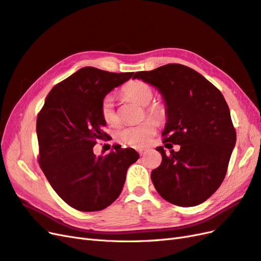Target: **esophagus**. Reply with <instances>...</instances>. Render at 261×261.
Returning a JSON list of instances; mask_svg holds the SVG:
<instances>
[{
	"label": "esophagus",
	"mask_w": 261,
	"mask_h": 261,
	"mask_svg": "<svg viewBox=\"0 0 261 261\" xmlns=\"http://www.w3.org/2000/svg\"><path fill=\"white\" fill-rule=\"evenodd\" d=\"M138 152L140 153L141 156H143V155H145V154L147 153V150H146V148H140V150H139Z\"/></svg>",
	"instance_id": "34e87169"
}]
</instances>
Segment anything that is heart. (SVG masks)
I'll return each mask as SVG.
<instances>
[{
  "instance_id": "1",
  "label": "heart",
  "mask_w": 261,
  "mask_h": 261,
  "mask_svg": "<svg viewBox=\"0 0 261 261\" xmlns=\"http://www.w3.org/2000/svg\"><path fill=\"white\" fill-rule=\"evenodd\" d=\"M122 92L126 98L144 106V111L148 117L155 118L159 122L165 121L167 117L166 106L162 101L153 100L154 89L146 82L141 80L130 81L123 87ZM100 114L103 120L109 125H116L118 123L119 117L111 96H106L101 100ZM152 119L147 118L138 124L125 126L117 133L118 140L122 144L131 147L140 148L146 146L152 141V138L156 133V128H158V124L154 121L155 120L153 121Z\"/></svg>"
}]
</instances>
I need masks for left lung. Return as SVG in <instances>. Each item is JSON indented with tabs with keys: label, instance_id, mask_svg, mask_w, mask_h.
Here are the masks:
<instances>
[{
	"label": "left lung",
	"instance_id": "8db88e82",
	"mask_svg": "<svg viewBox=\"0 0 261 261\" xmlns=\"http://www.w3.org/2000/svg\"><path fill=\"white\" fill-rule=\"evenodd\" d=\"M159 88L166 103L167 122L161 165L151 179L162 198L179 206H195L209 199L223 182L236 143V131L224 96L204 76L188 66L169 63L152 71L137 72ZM172 144L170 145V143Z\"/></svg>",
	"mask_w": 261,
	"mask_h": 261
}]
</instances>
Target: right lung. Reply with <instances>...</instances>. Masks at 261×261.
Segmentation results:
<instances>
[{
  "mask_svg": "<svg viewBox=\"0 0 261 261\" xmlns=\"http://www.w3.org/2000/svg\"><path fill=\"white\" fill-rule=\"evenodd\" d=\"M133 74L82 68L52 87L37 117L40 168L58 196L79 211H99L113 203L126 170L139 159L133 148L121 145L105 156L93 152L96 141L108 136L101 100Z\"/></svg>",
  "mask_w": 261,
  "mask_h": 261,
  "instance_id": "1",
  "label": "right lung"
}]
</instances>
